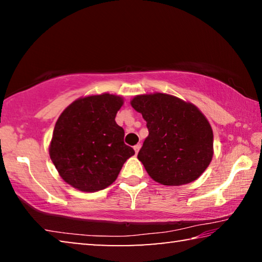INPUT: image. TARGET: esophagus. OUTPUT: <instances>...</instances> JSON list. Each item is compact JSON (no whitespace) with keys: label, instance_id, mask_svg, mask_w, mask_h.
<instances>
[{"label":"esophagus","instance_id":"obj_1","mask_svg":"<svg viewBox=\"0 0 262 262\" xmlns=\"http://www.w3.org/2000/svg\"><path fill=\"white\" fill-rule=\"evenodd\" d=\"M140 149H141V144H136V145H134V150H135V154H139V151H140Z\"/></svg>","mask_w":262,"mask_h":262}]
</instances>
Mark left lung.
Masks as SVG:
<instances>
[{
  "label": "left lung",
  "mask_w": 262,
  "mask_h": 262,
  "mask_svg": "<svg viewBox=\"0 0 262 262\" xmlns=\"http://www.w3.org/2000/svg\"><path fill=\"white\" fill-rule=\"evenodd\" d=\"M130 105L147 121L149 135L137 158L150 178L165 186L196 180L214 155V134L201 111L161 92L135 96Z\"/></svg>",
  "instance_id": "left-lung-1"
}]
</instances>
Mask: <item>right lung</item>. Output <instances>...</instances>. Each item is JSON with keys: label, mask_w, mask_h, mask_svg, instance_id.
Returning a JSON list of instances; mask_svg holds the SVG:
<instances>
[{"label": "right lung", "mask_w": 262, "mask_h": 262, "mask_svg": "<svg viewBox=\"0 0 262 262\" xmlns=\"http://www.w3.org/2000/svg\"><path fill=\"white\" fill-rule=\"evenodd\" d=\"M121 96L92 95L73 101L57 119L50 143V157L66 183L82 192H97L118 178L134 149L123 142L115 115Z\"/></svg>", "instance_id": "right-lung-1"}]
</instances>
